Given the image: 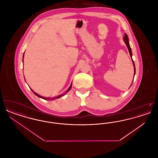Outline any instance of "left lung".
Masks as SVG:
<instances>
[{
	"label": "left lung",
	"instance_id": "1",
	"mask_svg": "<svg viewBox=\"0 0 158 158\" xmlns=\"http://www.w3.org/2000/svg\"><path fill=\"white\" fill-rule=\"evenodd\" d=\"M123 40H124V43H125V44H126L127 45V47L128 50V52H129V53H130V57H131V60H132V62H133V66H134V71H135V72H134V77H133V80H134V77H135V63H134V61L133 60V59H132V52H131V47H130V44H129V41H128V37L127 35L125 33V34H124V38H123ZM133 81H132V83H131V85H132V83H133Z\"/></svg>",
	"mask_w": 158,
	"mask_h": 158
}]
</instances>
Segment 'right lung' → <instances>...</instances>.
Listing matches in <instances>:
<instances>
[{
  "label": "right lung",
  "instance_id": "obj_1",
  "mask_svg": "<svg viewBox=\"0 0 158 158\" xmlns=\"http://www.w3.org/2000/svg\"><path fill=\"white\" fill-rule=\"evenodd\" d=\"M23 56H24V53H23ZM72 82L71 83L70 86H69V88H68V90H66V92H65V93H64V94H61L60 95H58V96H57V97H54V98H50V97H42V96H41V95H38V94H37L36 92H35L34 90H32V89L30 87V88L31 90H32V91L33 92V93H34L36 96H37L38 97H39V98L44 99H45V100H54V99H58V98H61V97L64 96L66 94H67V93H68V92H69V90H70V89L72 88Z\"/></svg>",
  "mask_w": 158,
  "mask_h": 158
}]
</instances>
